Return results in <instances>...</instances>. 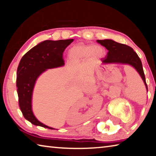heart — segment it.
<instances>
[{
	"instance_id": "b5f03b06",
	"label": "heart",
	"mask_w": 156,
	"mask_h": 156,
	"mask_svg": "<svg viewBox=\"0 0 156 156\" xmlns=\"http://www.w3.org/2000/svg\"><path fill=\"white\" fill-rule=\"evenodd\" d=\"M103 49L100 46L91 44H77L73 46L68 51V58L72 62H78L89 56L102 55Z\"/></svg>"
}]
</instances>
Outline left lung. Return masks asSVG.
I'll return each instance as SVG.
<instances>
[{"label":"left lung","instance_id":"1","mask_svg":"<svg viewBox=\"0 0 156 156\" xmlns=\"http://www.w3.org/2000/svg\"><path fill=\"white\" fill-rule=\"evenodd\" d=\"M97 42L108 50L107 56L101 59L103 64L116 63V64H125L132 66L141 76L148 92L147 84L145 80L142 62L138 54L131 47L117 43L111 39L98 40Z\"/></svg>","mask_w":156,"mask_h":156}]
</instances>
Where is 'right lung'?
<instances>
[{"instance_id": "add662e5", "label": "right lung", "mask_w": 156, "mask_h": 156, "mask_svg": "<svg viewBox=\"0 0 156 156\" xmlns=\"http://www.w3.org/2000/svg\"><path fill=\"white\" fill-rule=\"evenodd\" d=\"M73 39L44 41L27 51L21 58L17 69L16 87L18 103L26 120L34 125L55 129L41 122L32 111V95L36 80L49 69L65 65L62 54Z\"/></svg>"}]
</instances>
